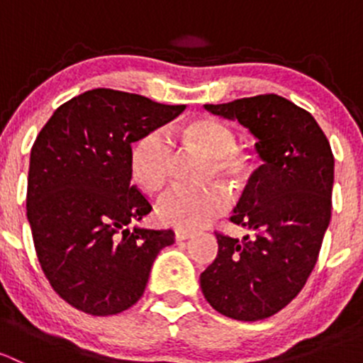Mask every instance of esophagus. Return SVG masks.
<instances>
[{
    "instance_id": "34e87169",
    "label": "esophagus",
    "mask_w": 363,
    "mask_h": 363,
    "mask_svg": "<svg viewBox=\"0 0 363 363\" xmlns=\"http://www.w3.org/2000/svg\"><path fill=\"white\" fill-rule=\"evenodd\" d=\"M189 237H191V232H186V230H177L175 232V240H179V242L181 240H188Z\"/></svg>"
}]
</instances>
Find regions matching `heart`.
Instances as JSON below:
<instances>
[{"instance_id": "b5f03b06", "label": "heart", "mask_w": 363, "mask_h": 363, "mask_svg": "<svg viewBox=\"0 0 363 363\" xmlns=\"http://www.w3.org/2000/svg\"><path fill=\"white\" fill-rule=\"evenodd\" d=\"M186 144L211 160L207 181L225 179L235 189L247 188L255 174V158L237 149V135L232 128L214 117H200L182 128ZM170 140L161 131H151L135 144L131 151V175L144 191L156 193L170 177ZM230 193L223 184L203 189H170L156 202V216L163 225L179 230H196L228 208Z\"/></svg>"}]
</instances>
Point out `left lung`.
<instances>
[{
	"label": "left lung",
	"mask_w": 363,
	"mask_h": 363,
	"mask_svg": "<svg viewBox=\"0 0 363 363\" xmlns=\"http://www.w3.org/2000/svg\"><path fill=\"white\" fill-rule=\"evenodd\" d=\"M203 108L247 128L262 164L230 218L252 237L216 233L218 256L200 286L218 313L265 320L298 295L316 265L332 214L334 155L314 117L277 94Z\"/></svg>",
	"instance_id": "obj_1"
}]
</instances>
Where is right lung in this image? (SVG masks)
<instances>
[{"label":"right lung","mask_w":363,"mask_h":363,"mask_svg":"<svg viewBox=\"0 0 363 363\" xmlns=\"http://www.w3.org/2000/svg\"><path fill=\"white\" fill-rule=\"evenodd\" d=\"M163 105L91 89L52 113L29 156L28 221L43 274L82 313L111 316L138 302L172 230L133 226L151 203L131 186V144L177 117Z\"/></svg>","instance_id":"obj_1"}]
</instances>
